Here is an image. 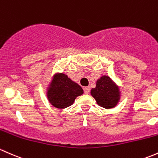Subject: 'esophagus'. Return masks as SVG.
<instances>
[{
    "instance_id": "obj_1",
    "label": "esophagus",
    "mask_w": 158,
    "mask_h": 158,
    "mask_svg": "<svg viewBox=\"0 0 158 158\" xmlns=\"http://www.w3.org/2000/svg\"><path fill=\"white\" fill-rule=\"evenodd\" d=\"M84 94H88L89 92H90V87H84Z\"/></svg>"
}]
</instances>
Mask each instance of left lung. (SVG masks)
I'll return each mask as SVG.
<instances>
[{
	"label": "left lung",
	"mask_w": 158,
	"mask_h": 158,
	"mask_svg": "<svg viewBox=\"0 0 158 158\" xmlns=\"http://www.w3.org/2000/svg\"><path fill=\"white\" fill-rule=\"evenodd\" d=\"M91 95L105 109L113 108L119 100L118 87L108 76H103L97 81L96 87L91 90Z\"/></svg>",
	"instance_id": "left-lung-1"
}]
</instances>
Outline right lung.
<instances>
[{"instance_id": "add662e5", "label": "right lung", "mask_w": 158, "mask_h": 158, "mask_svg": "<svg viewBox=\"0 0 158 158\" xmlns=\"http://www.w3.org/2000/svg\"><path fill=\"white\" fill-rule=\"evenodd\" d=\"M84 93L81 86L73 82L64 74H56L48 91V98L52 105L58 109L70 106L76 97Z\"/></svg>"}]
</instances>
